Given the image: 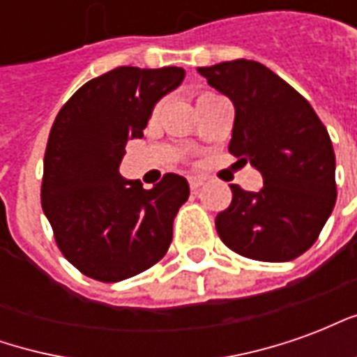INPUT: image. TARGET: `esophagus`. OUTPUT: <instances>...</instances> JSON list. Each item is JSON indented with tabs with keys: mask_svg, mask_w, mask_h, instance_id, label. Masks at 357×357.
Returning <instances> with one entry per match:
<instances>
[{
	"mask_svg": "<svg viewBox=\"0 0 357 357\" xmlns=\"http://www.w3.org/2000/svg\"><path fill=\"white\" fill-rule=\"evenodd\" d=\"M202 183H204V178H201V176H189V187H191L193 191H197Z\"/></svg>",
	"mask_w": 357,
	"mask_h": 357,
	"instance_id": "1",
	"label": "esophagus"
}]
</instances>
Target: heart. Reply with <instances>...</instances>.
Returning a JSON list of instances; mask_svg holds the SVG:
<instances>
[{
  "label": "heart",
  "mask_w": 357,
  "mask_h": 357,
  "mask_svg": "<svg viewBox=\"0 0 357 357\" xmlns=\"http://www.w3.org/2000/svg\"><path fill=\"white\" fill-rule=\"evenodd\" d=\"M202 95H206V93H202Z\"/></svg>",
  "instance_id": "heart-1"
}]
</instances>
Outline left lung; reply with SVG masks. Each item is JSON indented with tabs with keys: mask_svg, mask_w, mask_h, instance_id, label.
Returning a JSON list of instances; mask_svg holds the SVG:
<instances>
[{
	"mask_svg": "<svg viewBox=\"0 0 357 357\" xmlns=\"http://www.w3.org/2000/svg\"><path fill=\"white\" fill-rule=\"evenodd\" d=\"M235 107L229 153L262 174L260 191L231 187L216 216L225 247L260 262H289L314 245L337 201L335 151L312 105L268 66L237 59L197 68Z\"/></svg>",
	"mask_w": 357,
	"mask_h": 357,
	"instance_id": "left-lung-1",
	"label": "left lung"
}]
</instances>
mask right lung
I'll return each mask as SVG.
<instances>
[{
	"label": "right lung",
	"instance_id": "right-lung-1",
	"mask_svg": "<svg viewBox=\"0 0 357 357\" xmlns=\"http://www.w3.org/2000/svg\"><path fill=\"white\" fill-rule=\"evenodd\" d=\"M185 78L179 66H118L63 105L43 158L42 208L57 247L84 275L116 283L162 260L189 183L166 174L153 189L124 179L128 139L143 135L155 105Z\"/></svg>",
	"mask_w": 357,
	"mask_h": 357
}]
</instances>
